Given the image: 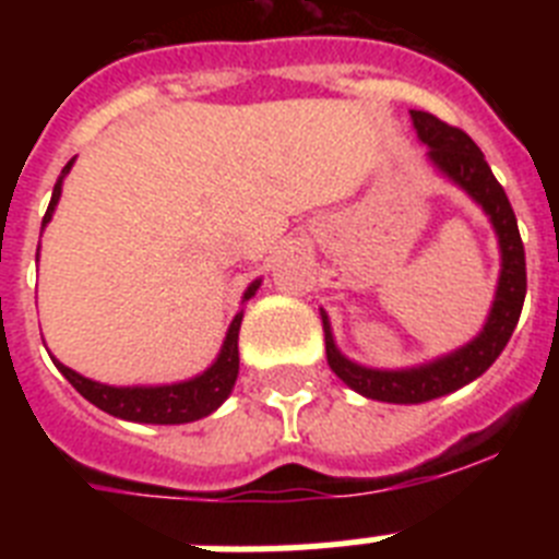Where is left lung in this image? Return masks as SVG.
<instances>
[{"instance_id":"left-lung-1","label":"left lung","mask_w":559,"mask_h":559,"mask_svg":"<svg viewBox=\"0 0 559 559\" xmlns=\"http://www.w3.org/2000/svg\"><path fill=\"white\" fill-rule=\"evenodd\" d=\"M412 122L417 140L428 145V162L448 181L462 187L490 218L498 237V249H501V274H498L496 299H492L490 316H487L481 333L467 341L464 347L439 355V358L419 364V367L372 369L355 364L335 347L333 328H330L328 313L322 310L330 369L353 392L369 400H380V403H400V406L428 403V400H437L442 394H451L487 372L507 347V341H510L512 330L521 319L523 299H526V257H523L515 212H512L503 187L492 176L490 165L484 162V153L478 151V145L467 133L437 120L433 114L412 111Z\"/></svg>"}]
</instances>
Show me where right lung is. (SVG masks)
<instances>
[{
  "label": "right lung",
  "instance_id": "right-lung-1",
  "mask_svg": "<svg viewBox=\"0 0 559 559\" xmlns=\"http://www.w3.org/2000/svg\"><path fill=\"white\" fill-rule=\"evenodd\" d=\"M75 159H69L67 167L58 176L56 187H52V201L47 206V215H44L41 226H47L52 221V212H56L58 199H61V187L67 173L72 170ZM263 280H254V283L246 288L243 302H249L251 296L257 294ZM240 322H243V310L231 319L229 330H226V338L221 344L218 358L212 360L210 367L201 374L190 380H179V383H162V386H108L100 380L83 378L75 369L63 367L61 360H56V367L61 369L63 378L83 394V397L97 406L100 412L111 414V417L128 419V423H147V426H181V423H195V419L206 417L215 408H221L226 397L235 389L237 369H240V355H237V333H240Z\"/></svg>",
  "mask_w": 559,
  "mask_h": 559
}]
</instances>
